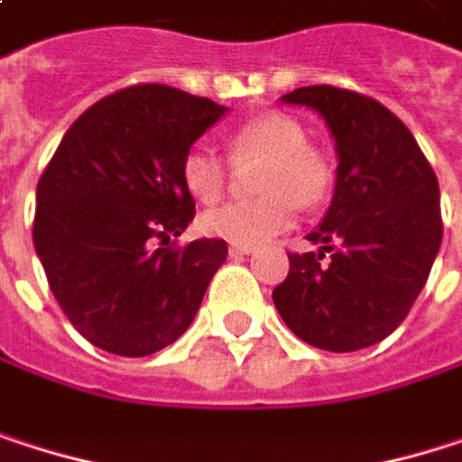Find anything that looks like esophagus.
Here are the masks:
<instances>
[{
	"mask_svg": "<svg viewBox=\"0 0 462 462\" xmlns=\"http://www.w3.org/2000/svg\"><path fill=\"white\" fill-rule=\"evenodd\" d=\"M256 248L254 245H237V243H232L230 245V256H248V254H254Z\"/></svg>",
	"mask_w": 462,
	"mask_h": 462,
	"instance_id": "esophagus-1",
	"label": "esophagus"
}]
</instances>
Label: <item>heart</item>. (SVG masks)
<instances>
[{"label":"heart","mask_w":462,"mask_h":462,"mask_svg":"<svg viewBox=\"0 0 462 462\" xmlns=\"http://www.w3.org/2000/svg\"><path fill=\"white\" fill-rule=\"evenodd\" d=\"M232 162L262 160L256 171L254 200H232L208 208L200 217L203 232L237 245H262L286 232L297 219V203L310 208L326 200L331 189V168L321 152L308 143V131L289 115H262L227 139ZM181 179L187 189L214 203L227 184V162L208 146H192L181 160Z\"/></svg>","instance_id":"1"}]
</instances>
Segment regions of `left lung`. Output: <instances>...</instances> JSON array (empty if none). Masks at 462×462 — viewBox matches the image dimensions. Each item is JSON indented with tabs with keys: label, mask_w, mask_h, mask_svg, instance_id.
<instances>
[{
	"label": "left lung",
	"mask_w": 462,
	"mask_h": 462,
	"mask_svg": "<svg viewBox=\"0 0 462 462\" xmlns=\"http://www.w3.org/2000/svg\"><path fill=\"white\" fill-rule=\"evenodd\" d=\"M281 101L321 115L339 162L331 206L308 235L321 248L289 254L273 302L313 347L350 353L377 345L407 319L439 254L436 173L410 128L369 96L313 85Z\"/></svg>",
	"instance_id": "left-lung-1"
}]
</instances>
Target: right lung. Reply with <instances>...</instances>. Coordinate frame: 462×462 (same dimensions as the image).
<instances>
[{
    "label": "right lung",
    "instance_id": "right-lung-1",
    "mask_svg": "<svg viewBox=\"0 0 462 462\" xmlns=\"http://www.w3.org/2000/svg\"><path fill=\"white\" fill-rule=\"evenodd\" d=\"M225 112L176 88L134 85L82 112L47 162L34 248L60 310L96 347L152 356L198 316L227 243L152 251V240L195 219L181 160Z\"/></svg>",
    "mask_w": 462,
    "mask_h": 462
}]
</instances>
